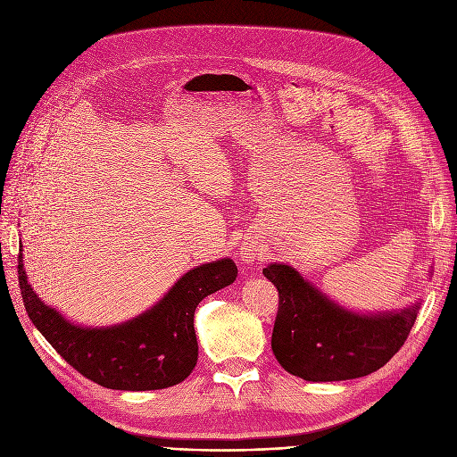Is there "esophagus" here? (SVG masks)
I'll list each match as a JSON object with an SVG mask.
<instances>
[{"label":"esophagus","instance_id":"esophagus-1","mask_svg":"<svg viewBox=\"0 0 457 457\" xmlns=\"http://www.w3.org/2000/svg\"><path fill=\"white\" fill-rule=\"evenodd\" d=\"M257 248L253 246V245H245L243 248H241V259L245 261V262H253L255 259H257Z\"/></svg>","mask_w":457,"mask_h":457}]
</instances>
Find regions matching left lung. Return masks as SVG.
<instances>
[{
	"instance_id": "1",
	"label": "left lung",
	"mask_w": 457,
	"mask_h": 457,
	"mask_svg": "<svg viewBox=\"0 0 457 457\" xmlns=\"http://www.w3.org/2000/svg\"><path fill=\"white\" fill-rule=\"evenodd\" d=\"M262 274L279 293L272 352L305 381H343L381 369L405 343L422 302L363 313L335 302L287 262H270Z\"/></svg>"
}]
</instances>
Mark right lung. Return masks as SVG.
Segmentation results:
<instances>
[{"label": "right lung", "mask_w": 457, "mask_h": 457, "mask_svg": "<svg viewBox=\"0 0 457 457\" xmlns=\"http://www.w3.org/2000/svg\"><path fill=\"white\" fill-rule=\"evenodd\" d=\"M233 259L185 272L148 311L112 326H81L44 303L28 281L20 248L18 281L23 305L37 329L78 372L116 391H155L181 383L196 367L198 341L195 311L198 303L231 285Z\"/></svg>", "instance_id": "obj_1"}]
</instances>
